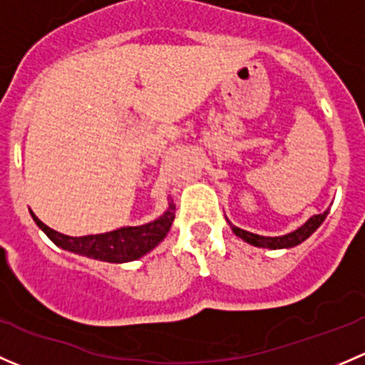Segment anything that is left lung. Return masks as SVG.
Here are the masks:
<instances>
[{
	"instance_id": "1",
	"label": "left lung",
	"mask_w": 365,
	"mask_h": 365,
	"mask_svg": "<svg viewBox=\"0 0 365 365\" xmlns=\"http://www.w3.org/2000/svg\"><path fill=\"white\" fill-rule=\"evenodd\" d=\"M329 215V210H325L323 213H318V215H312L311 219L307 220L305 224H302L300 227L288 235H282V237H261V235L256 233H249V231L240 230V227L233 226L231 224V230L237 237H240L242 240L247 242V244L254 245V247H263V249H289L295 247V245L302 244L304 240H307L319 226L325 220V217Z\"/></svg>"
}]
</instances>
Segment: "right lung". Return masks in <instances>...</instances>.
<instances>
[{"label": "right lung", "mask_w": 365, "mask_h": 365, "mask_svg": "<svg viewBox=\"0 0 365 365\" xmlns=\"http://www.w3.org/2000/svg\"><path fill=\"white\" fill-rule=\"evenodd\" d=\"M31 213L36 226L65 251L81 254V256L93 257V259L108 261V263H127L139 259L155 249L168 235L173 220H175V205L169 203L168 210L159 217L143 226H128L101 235H86V237H68L58 233L42 222L38 217Z\"/></svg>", "instance_id": "add662e5"}]
</instances>
